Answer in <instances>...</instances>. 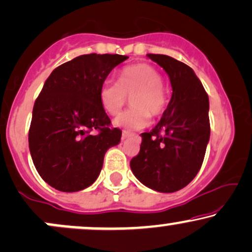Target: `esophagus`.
<instances>
[{"mask_svg":"<svg viewBox=\"0 0 252 252\" xmlns=\"http://www.w3.org/2000/svg\"><path fill=\"white\" fill-rule=\"evenodd\" d=\"M131 135H133L132 132H128V131H123V139H126L128 137H131Z\"/></svg>","mask_w":252,"mask_h":252,"instance_id":"34e87169","label":"esophagus"}]
</instances>
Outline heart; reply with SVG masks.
Wrapping results in <instances>:
<instances>
[{"label": "heart", "mask_w": 252, "mask_h": 252, "mask_svg": "<svg viewBox=\"0 0 252 252\" xmlns=\"http://www.w3.org/2000/svg\"><path fill=\"white\" fill-rule=\"evenodd\" d=\"M162 75L149 63L125 67L118 81L106 80L100 87V103L106 113L117 115L131 97L132 108L115 118L114 125L129 129H141L150 124V115L164 113L168 97L162 86Z\"/></svg>", "instance_id": "heart-1"}]
</instances>
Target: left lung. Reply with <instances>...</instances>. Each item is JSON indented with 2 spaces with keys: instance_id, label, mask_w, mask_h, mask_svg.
Masks as SVG:
<instances>
[{
  "instance_id": "1",
  "label": "left lung",
  "mask_w": 252,
  "mask_h": 252,
  "mask_svg": "<svg viewBox=\"0 0 252 252\" xmlns=\"http://www.w3.org/2000/svg\"><path fill=\"white\" fill-rule=\"evenodd\" d=\"M147 56L167 73L172 96L155 128L140 134V151L129 165L145 186L170 193L185 188L202 166L210 139L209 96L188 64L167 55Z\"/></svg>"
}]
</instances>
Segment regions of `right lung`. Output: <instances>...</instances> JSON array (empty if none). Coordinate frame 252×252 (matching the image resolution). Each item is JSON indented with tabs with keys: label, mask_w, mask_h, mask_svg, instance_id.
<instances>
[{
	"label": "right lung",
	"mask_w": 252,
	"mask_h": 252,
	"mask_svg": "<svg viewBox=\"0 0 252 252\" xmlns=\"http://www.w3.org/2000/svg\"><path fill=\"white\" fill-rule=\"evenodd\" d=\"M118 54H86L55 68L32 108L29 151L38 174L62 192H76L95 182L109 147L121 131L100 103L99 92Z\"/></svg>",
	"instance_id": "obj_1"
}]
</instances>
